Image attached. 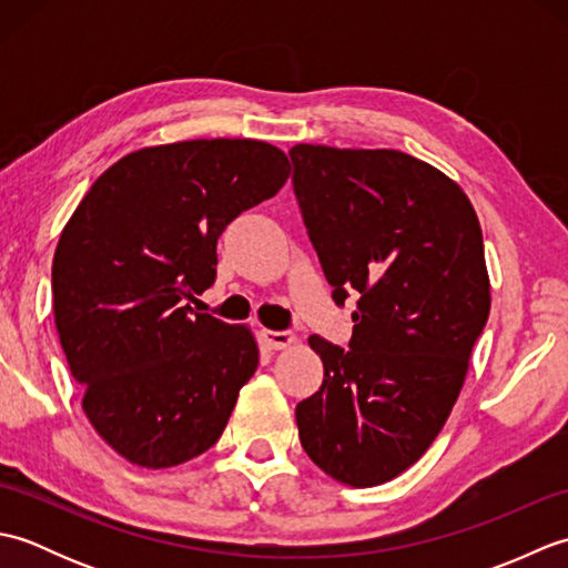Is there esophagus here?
<instances>
[{
    "label": "esophagus",
    "instance_id": "esophagus-1",
    "mask_svg": "<svg viewBox=\"0 0 568 568\" xmlns=\"http://www.w3.org/2000/svg\"><path fill=\"white\" fill-rule=\"evenodd\" d=\"M263 342L268 344L275 352H281V348L293 346L297 339L293 332H273V329H263Z\"/></svg>",
    "mask_w": 568,
    "mask_h": 568
}]
</instances>
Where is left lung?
<instances>
[{
    "instance_id": "left-lung-1",
    "label": "left lung",
    "mask_w": 568,
    "mask_h": 568,
    "mask_svg": "<svg viewBox=\"0 0 568 568\" xmlns=\"http://www.w3.org/2000/svg\"><path fill=\"white\" fill-rule=\"evenodd\" d=\"M293 187L322 271L344 305L348 348L310 336L322 388L295 407L324 474L371 488L437 439L490 312L474 204L437 168L393 149H291Z\"/></svg>"
}]
</instances>
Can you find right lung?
<instances>
[{"label":"right lung","instance_id":"add662e5","mask_svg":"<svg viewBox=\"0 0 568 568\" xmlns=\"http://www.w3.org/2000/svg\"><path fill=\"white\" fill-rule=\"evenodd\" d=\"M287 175V155L256 139L149 146L106 168L68 220L55 329L84 415L126 462L180 466L222 437L258 344L185 300L214 283L226 224Z\"/></svg>","mask_w":568,"mask_h":568}]
</instances>
